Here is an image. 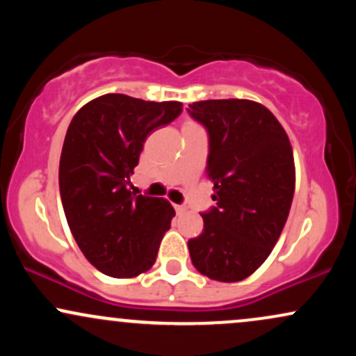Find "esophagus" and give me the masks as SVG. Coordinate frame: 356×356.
<instances>
[{"label": "esophagus", "instance_id": "esophagus-1", "mask_svg": "<svg viewBox=\"0 0 356 356\" xmlns=\"http://www.w3.org/2000/svg\"><path fill=\"white\" fill-rule=\"evenodd\" d=\"M174 209H175V212H177V214H184V212L187 211V207H186V206H179V204H175Z\"/></svg>", "mask_w": 356, "mask_h": 356}]
</instances>
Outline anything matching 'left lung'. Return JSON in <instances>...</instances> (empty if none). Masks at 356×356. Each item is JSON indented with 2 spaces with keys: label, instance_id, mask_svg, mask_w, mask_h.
Returning <instances> with one entry per match:
<instances>
[{
  "label": "left lung",
  "instance_id": "left-lung-1",
  "mask_svg": "<svg viewBox=\"0 0 356 356\" xmlns=\"http://www.w3.org/2000/svg\"><path fill=\"white\" fill-rule=\"evenodd\" d=\"M187 110L209 132L207 177L216 201L201 214V234L187 243L191 261L214 281H243L268 259L288 219L296 182L293 147L257 102L204 100Z\"/></svg>",
  "mask_w": 356,
  "mask_h": 356
}]
</instances>
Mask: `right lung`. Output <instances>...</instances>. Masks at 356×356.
<instances>
[{"instance_id": "1", "label": "right lung", "mask_w": 356, "mask_h": 356, "mask_svg": "<svg viewBox=\"0 0 356 356\" xmlns=\"http://www.w3.org/2000/svg\"><path fill=\"white\" fill-rule=\"evenodd\" d=\"M181 112V102L107 93L85 104L68 125L61 204L80 251L104 275L136 277L157 259L175 211L167 199L136 195L129 184L147 136Z\"/></svg>"}]
</instances>
